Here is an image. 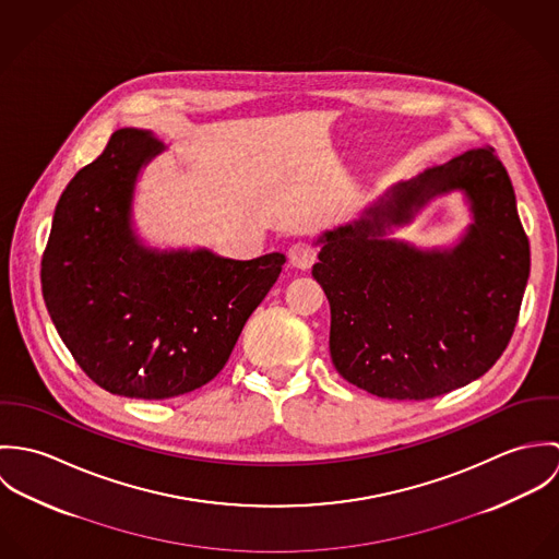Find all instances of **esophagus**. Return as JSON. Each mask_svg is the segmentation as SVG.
<instances>
[{
  "label": "esophagus",
  "instance_id": "34e87169",
  "mask_svg": "<svg viewBox=\"0 0 559 559\" xmlns=\"http://www.w3.org/2000/svg\"><path fill=\"white\" fill-rule=\"evenodd\" d=\"M317 247L312 242H306V240H299V242H293L290 249H288V260L293 266L297 269H310L314 262H317Z\"/></svg>",
  "mask_w": 559,
  "mask_h": 559
}]
</instances>
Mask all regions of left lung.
<instances>
[{"label": "left lung", "instance_id": "left-lung-1", "mask_svg": "<svg viewBox=\"0 0 559 559\" xmlns=\"http://www.w3.org/2000/svg\"><path fill=\"white\" fill-rule=\"evenodd\" d=\"M452 190L473 213L456 246L421 250L386 237ZM317 245L312 275L331 308V361L359 390L435 399L479 379L506 350L530 277V240L492 148L394 185Z\"/></svg>", "mask_w": 559, "mask_h": 559}]
</instances>
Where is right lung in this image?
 Here are the masks:
<instances>
[{
	"label": "right lung",
	"instance_id": "add662e5",
	"mask_svg": "<svg viewBox=\"0 0 559 559\" xmlns=\"http://www.w3.org/2000/svg\"><path fill=\"white\" fill-rule=\"evenodd\" d=\"M163 151L146 131H116L60 195L43 253V297L62 342L98 388L127 399L213 381L286 262L280 251L233 260L144 245L135 182Z\"/></svg>",
	"mask_w": 559,
	"mask_h": 559
}]
</instances>
